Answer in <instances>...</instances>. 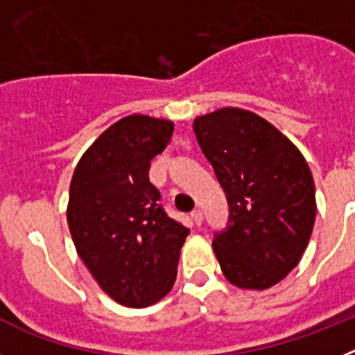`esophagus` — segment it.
<instances>
[{
	"mask_svg": "<svg viewBox=\"0 0 355 355\" xmlns=\"http://www.w3.org/2000/svg\"><path fill=\"white\" fill-rule=\"evenodd\" d=\"M190 216H192V220H193V224H196V225L202 224V211H200V209H196V211H192V213H190Z\"/></svg>",
	"mask_w": 355,
	"mask_h": 355,
	"instance_id": "esophagus-1",
	"label": "esophagus"
}]
</instances>
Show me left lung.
<instances>
[{
	"instance_id": "obj_1",
	"label": "left lung",
	"mask_w": 355,
	"mask_h": 355,
	"mask_svg": "<svg viewBox=\"0 0 355 355\" xmlns=\"http://www.w3.org/2000/svg\"><path fill=\"white\" fill-rule=\"evenodd\" d=\"M229 205L213 250L229 283L266 290L299 265L316 216L315 183L300 150L249 110L220 108L193 121Z\"/></svg>"
}]
</instances>
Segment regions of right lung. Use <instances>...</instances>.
Segmentation results:
<instances>
[{"mask_svg": "<svg viewBox=\"0 0 355 355\" xmlns=\"http://www.w3.org/2000/svg\"><path fill=\"white\" fill-rule=\"evenodd\" d=\"M174 124L128 115L103 131L72 174L67 224L80 258L119 304L146 307L172 290L190 229L171 218L149 181Z\"/></svg>", "mask_w": 355, "mask_h": 355, "instance_id": "1", "label": "right lung"}]
</instances>
